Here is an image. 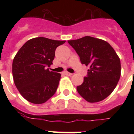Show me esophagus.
Masks as SVG:
<instances>
[{
	"label": "esophagus",
	"mask_w": 134,
	"mask_h": 134,
	"mask_svg": "<svg viewBox=\"0 0 134 134\" xmlns=\"http://www.w3.org/2000/svg\"><path fill=\"white\" fill-rule=\"evenodd\" d=\"M64 74H65L66 76H72V74L69 73L68 71H65V72H64Z\"/></svg>",
	"instance_id": "34e87169"
}]
</instances>
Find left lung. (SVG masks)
<instances>
[{
	"label": "left lung",
	"mask_w": 134,
	"mask_h": 134,
	"mask_svg": "<svg viewBox=\"0 0 134 134\" xmlns=\"http://www.w3.org/2000/svg\"><path fill=\"white\" fill-rule=\"evenodd\" d=\"M82 64L89 66L87 77L76 87L79 94L90 103L101 102L112 93L121 75L120 60L107 42L86 36L69 40Z\"/></svg>",
	"instance_id": "left-lung-1"
}]
</instances>
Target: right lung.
Segmentation results:
<instances>
[{
  "mask_svg": "<svg viewBox=\"0 0 134 134\" xmlns=\"http://www.w3.org/2000/svg\"><path fill=\"white\" fill-rule=\"evenodd\" d=\"M65 42L40 37L27 41L19 50L12 63V75L25 99L41 104L56 92L61 74L46 67L53 64L57 47Z\"/></svg>",
  "mask_w": 134,
  "mask_h": 134,
  "instance_id": "obj_1",
  "label": "right lung"
}]
</instances>
